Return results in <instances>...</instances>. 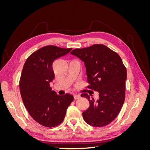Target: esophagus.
<instances>
[{"instance_id":"34e87169","label":"esophagus","mask_w":150,"mask_h":150,"mask_svg":"<svg viewBox=\"0 0 150 150\" xmlns=\"http://www.w3.org/2000/svg\"><path fill=\"white\" fill-rule=\"evenodd\" d=\"M81 98V96L79 94H74V99H78Z\"/></svg>"}]
</instances>
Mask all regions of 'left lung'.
<instances>
[{
	"instance_id": "1",
	"label": "left lung",
	"mask_w": 150,
	"mask_h": 150,
	"mask_svg": "<svg viewBox=\"0 0 150 150\" xmlns=\"http://www.w3.org/2000/svg\"><path fill=\"white\" fill-rule=\"evenodd\" d=\"M71 54L84 62L88 88L99 93L96 101L90 99L87 93L81 94L90 104L83 112V119L94 127L109 125L118 115L125 102L127 72L121 58L103 44L76 49Z\"/></svg>"
}]
</instances>
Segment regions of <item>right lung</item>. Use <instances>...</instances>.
Masks as SVG:
<instances>
[{
    "label": "right lung",
    "mask_w": 150,
    "mask_h": 150,
    "mask_svg": "<svg viewBox=\"0 0 150 150\" xmlns=\"http://www.w3.org/2000/svg\"><path fill=\"white\" fill-rule=\"evenodd\" d=\"M71 50L45 46L32 54L24 65L19 82L21 97L29 115L42 126L52 128L60 125L74 100L72 95L59 96L50 87L55 77L53 62Z\"/></svg>",
    "instance_id": "add662e5"
}]
</instances>
